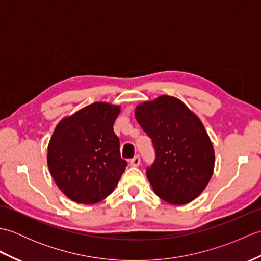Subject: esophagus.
<instances>
[{
  "label": "esophagus",
  "mask_w": 261,
  "mask_h": 261,
  "mask_svg": "<svg viewBox=\"0 0 261 261\" xmlns=\"http://www.w3.org/2000/svg\"><path fill=\"white\" fill-rule=\"evenodd\" d=\"M130 164L131 166H134V167H138V166L140 165V157L137 154V156H135L130 160Z\"/></svg>",
  "instance_id": "esophagus-1"
}]
</instances>
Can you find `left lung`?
<instances>
[{
  "mask_svg": "<svg viewBox=\"0 0 261 261\" xmlns=\"http://www.w3.org/2000/svg\"><path fill=\"white\" fill-rule=\"evenodd\" d=\"M136 119L156 152L147 168L153 192L170 204L192 202L214 169V149L201 120L180 99L168 95L138 105Z\"/></svg>",
  "mask_w": 261,
  "mask_h": 261,
  "instance_id": "obj_1",
  "label": "left lung"
}]
</instances>
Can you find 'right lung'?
Masks as SVG:
<instances>
[{
	"label": "right lung",
	"mask_w": 261,
	"mask_h": 261,
	"mask_svg": "<svg viewBox=\"0 0 261 261\" xmlns=\"http://www.w3.org/2000/svg\"><path fill=\"white\" fill-rule=\"evenodd\" d=\"M120 107L96 102L59 122L47 162L57 186L71 201L94 204L108 197L126 167L113 131Z\"/></svg>",
	"instance_id": "add662e5"
}]
</instances>
